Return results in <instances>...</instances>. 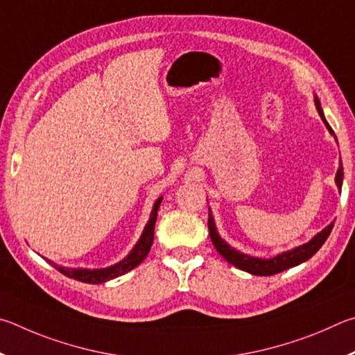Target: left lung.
<instances>
[{
  "label": "left lung",
  "instance_id": "1",
  "mask_svg": "<svg viewBox=\"0 0 355 355\" xmlns=\"http://www.w3.org/2000/svg\"><path fill=\"white\" fill-rule=\"evenodd\" d=\"M315 105H316V110H318L322 123H324V126L327 128L329 132H331L335 141H337V137H335L332 128L329 126V123L326 121L324 112H322V109H321L318 96H315ZM343 176H345L343 165H341V160H340L337 174H335V184H337L338 190H341V185H343ZM207 225H209L210 240H212V243L216 248V251H218L229 263L237 266L239 270H243L254 276H272V275H277V272H281V271L293 268V266H296V265L304 263L306 260H309L310 257L315 256V254L318 252V250L322 245H324V241L327 240L329 234H331L332 227H334V223H331V225L326 226L321 232H318L315 237H312V240H309L307 243L296 246V248H293V250L279 252L277 256L271 257V259H262V257H254V256H250V254H245L239 250H235V248L229 245L225 239H221V235L218 234V231H216L215 220L212 216V210L210 209H209Z\"/></svg>",
  "mask_w": 355,
  "mask_h": 355
}]
</instances>
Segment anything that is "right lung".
Masks as SVG:
<instances>
[{"label": "right lung", "mask_w": 355, "mask_h": 355, "mask_svg": "<svg viewBox=\"0 0 355 355\" xmlns=\"http://www.w3.org/2000/svg\"><path fill=\"white\" fill-rule=\"evenodd\" d=\"M162 200H164L162 196L155 200L151 215H149V220L146 223L145 229H143L139 241H137L135 246L130 250L128 256L123 260H120V262H116L115 265L105 266V268H70V266H62V265L54 263L53 260H46V262L49 265H53L55 270L62 272V275H65L71 279H76V281L85 282V284H103V282L112 281V279H115L118 276L126 275L128 271L134 270L135 266H139L143 260L146 259L149 250H151L153 240H154V225H155V220H157V210L160 207Z\"/></svg>", "instance_id": "add662e5"}]
</instances>
